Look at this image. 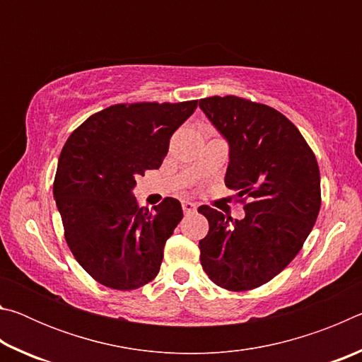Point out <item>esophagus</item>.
<instances>
[{
	"label": "esophagus",
	"instance_id": "34e87169",
	"mask_svg": "<svg viewBox=\"0 0 362 362\" xmlns=\"http://www.w3.org/2000/svg\"><path fill=\"white\" fill-rule=\"evenodd\" d=\"M182 209L185 214H192L196 211V204L192 203V201H182Z\"/></svg>",
	"mask_w": 362,
	"mask_h": 362
}]
</instances>
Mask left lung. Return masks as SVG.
Returning <instances> with one entry per match:
<instances>
[{
	"mask_svg": "<svg viewBox=\"0 0 362 362\" xmlns=\"http://www.w3.org/2000/svg\"><path fill=\"white\" fill-rule=\"evenodd\" d=\"M230 148L225 185L249 198L233 220L209 206L199 260L211 281L228 291L268 283L302 249L321 207V177L313 151L276 110L235 95L199 100Z\"/></svg>",
	"mask_w": 362,
	"mask_h": 362,
	"instance_id": "left-lung-1",
	"label": "left lung"
}]
</instances>
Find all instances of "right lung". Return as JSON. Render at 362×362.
I'll list each match as a JSON object with an SVG mask.
<instances>
[{
	"label": "right lung",
	"mask_w": 362,
	"mask_h": 362,
	"mask_svg": "<svg viewBox=\"0 0 362 362\" xmlns=\"http://www.w3.org/2000/svg\"><path fill=\"white\" fill-rule=\"evenodd\" d=\"M198 100L119 103L89 116L59 158L54 199L71 254L97 283L139 289L159 272L164 244L183 217L166 198L148 211L132 189L146 169H158L173 134Z\"/></svg>",
	"instance_id": "add662e5"
}]
</instances>
